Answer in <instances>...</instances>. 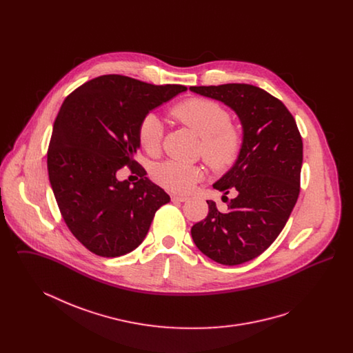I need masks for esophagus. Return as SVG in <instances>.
I'll use <instances>...</instances> for the list:
<instances>
[{"instance_id":"esophagus-1","label":"esophagus","mask_w":353,"mask_h":353,"mask_svg":"<svg viewBox=\"0 0 353 353\" xmlns=\"http://www.w3.org/2000/svg\"><path fill=\"white\" fill-rule=\"evenodd\" d=\"M186 200H188V197H185V196H176V194L172 196V201L173 202H185Z\"/></svg>"}]
</instances>
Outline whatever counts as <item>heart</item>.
I'll list each match as a JSON object with an SVG mask.
<instances>
[{"instance_id":"b5f03b06","label":"heart","mask_w":353,"mask_h":353,"mask_svg":"<svg viewBox=\"0 0 353 353\" xmlns=\"http://www.w3.org/2000/svg\"><path fill=\"white\" fill-rule=\"evenodd\" d=\"M172 117L186 125L201 139V153L209 167L222 170L230 167L238 157L242 137L230 123L229 112L219 103L192 98L176 104ZM163 137V124L156 114L141 119L137 130L140 147L148 153H156ZM154 180L170 192L189 193L203 177L200 167L167 161L154 169Z\"/></svg>"}]
</instances>
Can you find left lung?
Segmentation results:
<instances>
[{
  "instance_id": "8db88e82",
  "label": "left lung",
  "mask_w": 353,
  "mask_h": 353,
  "mask_svg": "<svg viewBox=\"0 0 353 353\" xmlns=\"http://www.w3.org/2000/svg\"><path fill=\"white\" fill-rule=\"evenodd\" d=\"M221 101L239 119L242 144L233 167L213 188L223 193L228 210L209 205L208 217L190 233L199 250L214 262L235 266L265 252L285 228L298 196L303 143L285 104L252 84L189 87ZM237 196L229 202L230 190Z\"/></svg>"
}]
</instances>
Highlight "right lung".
I'll return each instance as SVG.
<instances>
[{"label":"right lung","mask_w":353,"mask_h":353,"mask_svg":"<svg viewBox=\"0 0 353 353\" xmlns=\"http://www.w3.org/2000/svg\"><path fill=\"white\" fill-rule=\"evenodd\" d=\"M186 91L123 75H101L78 87L55 119L48 152L54 197L75 238L101 256L134 250L168 194L134 161L137 130L152 110ZM131 166L142 179L131 185L117 170Z\"/></svg>","instance_id":"right-lung-1"}]
</instances>
